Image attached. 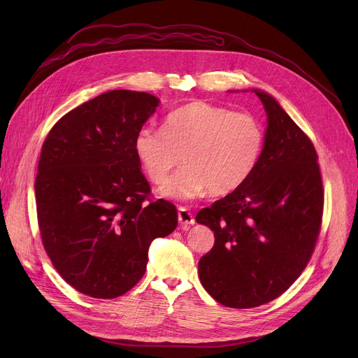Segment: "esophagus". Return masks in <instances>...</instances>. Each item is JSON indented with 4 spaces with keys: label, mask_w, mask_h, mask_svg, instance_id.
Returning a JSON list of instances; mask_svg holds the SVG:
<instances>
[{
    "label": "esophagus",
    "mask_w": 358,
    "mask_h": 358,
    "mask_svg": "<svg viewBox=\"0 0 358 358\" xmlns=\"http://www.w3.org/2000/svg\"><path fill=\"white\" fill-rule=\"evenodd\" d=\"M178 220H179V222L185 227H189V225H192L194 224V215L187 209V208H179V210H178Z\"/></svg>",
    "instance_id": "34e87169"
}]
</instances>
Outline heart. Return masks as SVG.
<instances>
[{
	"instance_id": "1",
	"label": "heart",
	"mask_w": 358,
	"mask_h": 358,
	"mask_svg": "<svg viewBox=\"0 0 358 358\" xmlns=\"http://www.w3.org/2000/svg\"><path fill=\"white\" fill-rule=\"evenodd\" d=\"M266 134L246 112L208 101H194L170 112L162 129L140 128L134 154L150 182L161 183L182 155V166L161 188L169 199L191 200L204 191L233 192L255 171Z\"/></svg>"
}]
</instances>
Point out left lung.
<instances>
[{
  "label": "left lung",
  "instance_id": "obj_1",
  "mask_svg": "<svg viewBox=\"0 0 358 358\" xmlns=\"http://www.w3.org/2000/svg\"><path fill=\"white\" fill-rule=\"evenodd\" d=\"M266 143L241 188L201 209L215 245L199 262L201 285L224 306L249 309L275 300L308 266L322 224L324 188L312 140L266 92Z\"/></svg>",
  "mask_w": 358,
  "mask_h": 358
}]
</instances>
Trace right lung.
I'll return each mask as SVG.
<instances>
[{
    "label": "right lung",
    "mask_w": 358,
    "mask_h": 358,
    "mask_svg": "<svg viewBox=\"0 0 358 358\" xmlns=\"http://www.w3.org/2000/svg\"><path fill=\"white\" fill-rule=\"evenodd\" d=\"M158 103L148 92H104L64 115L43 142L34 183L41 243L85 296L125 294L145 275L150 242L178 227L176 206L150 199L133 146Z\"/></svg>",
    "instance_id": "1"
}]
</instances>
